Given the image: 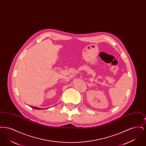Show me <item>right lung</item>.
<instances>
[{
  "label": "right lung",
  "mask_w": 146,
  "mask_h": 146,
  "mask_svg": "<svg viewBox=\"0 0 146 146\" xmlns=\"http://www.w3.org/2000/svg\"><path fill=\"white\" fill-rule=\"evenodd\" d=\"M32 108H34V109H35V110H42V108H38V107H32V106H31Z\"/></svg>",
  "instance_id": "obj_1"
}]
</instances>
